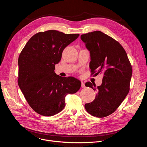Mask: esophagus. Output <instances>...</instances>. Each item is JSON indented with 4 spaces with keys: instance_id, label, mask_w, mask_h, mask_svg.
Masks as SVG:
<instances>
[{
    "instance_id": "34e87169",
    "label": "esophagus",
    "mask_w": 147,
    "mask_h": 147,
    "mask_svg": "<svg viewBox=\"0 0 147 147\" xmlns=\"http://www.w3.org/2000/svg\"><path fill=\"white\" fill-rule=\"evenodd\" d=\"M85 84L82 81H81V87L82 88H85Z\"/></svg>"
}]
</instances>
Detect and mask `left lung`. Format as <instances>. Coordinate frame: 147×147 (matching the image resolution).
Wrapping results in <instances>:
<instances>
[{"label":"left lung","mask_w":147,"mask_h":147,"mask_svg":"<svg viewBox=\"0 0 147 147\" xmlns=\"http://www.w3.org/2000/svg\"><path fill=\"white\" fill-rule=\"evenodd\" d=\"M81 40L90 52L91 75L102 73V83H86L97 91L95 99L86 103V111L93 116L105 117L113 113L129 92L132 66L119 42L99 31L82 34Z\"/></svg>","instance_id":"8db88e82"}]
</instances>
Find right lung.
Segmentation results:
<instances>
[{"instance_id": "obj_1", "label": "right lung", "mask_w": 147, "mask_h": 147, "mask_svg": "<svg viewBox=\"0 0 147 147\" xmlns=\"http://www.w3.org/2000/svg\"><path fill=\"white\" fill-rule=\"evenodd\" d=\"M78 34L56 30L39 32L27 42L18 57V84L31 108L37 113L52 116L64 109L65 97L81 87L73 77H61L54 70L64 49Z\"/></svg>"}]
</instances>
